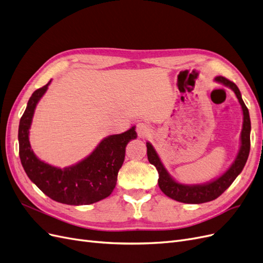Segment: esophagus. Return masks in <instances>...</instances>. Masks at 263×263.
Masks as SVG:
<instances>
[{"instance_id":"esophagus-1","label":"esophagus","mask_w":263,"mask_h":263,"mask_svg":"<svg viewBox=\"0 0 263 263\" xmlns=\"http://www.w3.org/2000/svg\"><path fill=\"white\" fill-rule=\"evenodd\" d=\"M136 130L140 137H146L150 133V126L146 123H138L137 127H136Z\"/></svg>"}]
</instances>
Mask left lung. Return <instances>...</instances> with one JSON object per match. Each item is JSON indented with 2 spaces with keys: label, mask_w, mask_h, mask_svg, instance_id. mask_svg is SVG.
Returning a JSON list of instances; mask_svg holds the SVG:
<instances>
[{
  "label": "left lung",
  "mask_w": 263,
  "mask_h": 263,
  "mask_svg": "<svg viewBox=\"0 0 263 263\" xmlns=\"http://www.w3.org/2000/svg\"><path fill=\"white\" fill-rule=\"evenodd\" d=\"M215 81L219 83H222L226 86H229L232 89L236 97L239 101L242 112H243V124H242V130H241V146L240 150L238 153L237 158L235 159L234 163L232 166L222 174L221 177L216 179L215 181H212L206 184H196V185H185L178 183L174 181L169 173L166 172L165 168L163 166L162 162L160 161V158L158 157V154L156 153L155 148L151 146V144L147 142V156L148 160L151 164L156 166L159 173V180L158 184L162 192L169 196L172 200H176L178 202L186 203V204H201L211 202L215 198H217L219 195H221L230 186V184L235 181V179L238 177L243 166L247 162V159L249 156L250 151V130H251V124H250V117H249V110L245 105V103L241 99V94L238 86L232 82L228 79L218 76L215 78Z\"/></svg>",
  "instance_id": "left-lung-1"
}]
</instances>
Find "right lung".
Wrapping results in <instances>:
<instances>
[{"mask_svg": "<svg viewBox=\"0 0 263 263\" xmlns=\"http://www.w3.org/2000/svg\"><path fill=\"white\" fill-rule=\"evenodd\" d=\"M50 81L36 90L27 103L18 127L20 158L28 178L51 200L68 205H87L110 195L125 159L127 144L137 138L135 126L129 130L103 139L84 160L69 168H55L39 160L29 144V127L38 101Z\"/></svg>", "mask_w": 263, "mask_h": 263, "instance_id": "add662e5", "label": "right lung"}]
</instances>
